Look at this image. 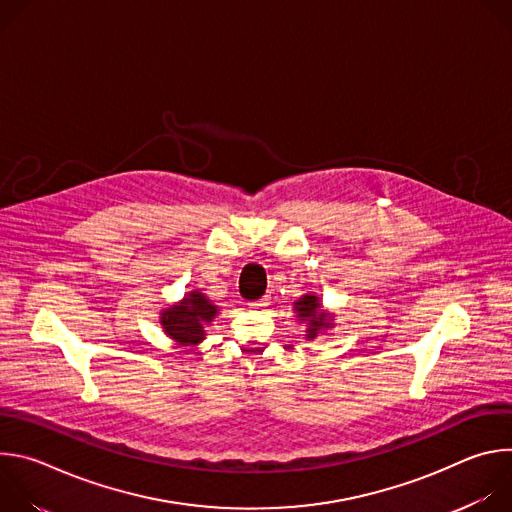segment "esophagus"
Instances as JSON below:
<instances>
[{
	"instance_id": "1",
	"label": "esophagus",
	"mask_w": 512,
	"mask_h": 512,
	"mask_svg": "<svg viewBox=\"0 0 512 512\" xmlns=\"http://www.w3.org/2000/svg\"><path fill=\"white\" fill-rule=\"evenodd\" d=\"M269 304V298L265 296V298H259V300H253V302H247V306L251 308V310H259V308H263V306H267Z\"/></svg>"
}]
</instances>
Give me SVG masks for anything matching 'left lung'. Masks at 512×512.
Listing matches in <instances>:
<instances>
[{"instance_id": "left-lung-1", "label": "left lung", "mask_w": 512, "mask_h": 512, "mask_svg": "<svg viewBox=\"0 0 512 512\" xmlns=\"http://www.w3.org/2000/svg\"><path fill=\"white\" fill-rule=\"evenodd\" d=\"M296 312H298V318L308 322V338H314L318 336L320 328H328V322H326V314L320 312V300L316 296H304L298 304H296Z\"/></svg>"}]
</instances>
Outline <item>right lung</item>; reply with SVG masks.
Here are the masks:
<instances>
[{
	"instance_id": "1",
	"label": "right lung",
	"mask_w": 512,
	"mask_h": 512,
	"mask_svg": "<svg viewBox=\"0 0 512 512\" xmlns=\"http://www.w3.org/2000/svg\"><path fill=\"white\" fill-rule=\"evenodd\" d=\"M214 316L216 306H212L198 291H192L180 306H174L162 314V326L176 342L196 344L204 338V324Z\"/></svg>"
}]
</instances>
